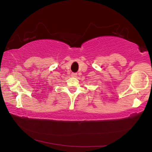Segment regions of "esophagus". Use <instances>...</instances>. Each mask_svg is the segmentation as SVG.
Returning <instances> with one entry per match:
<instances>
[{"instance_id":"obj_1","label":"esophagus","mask_w":152,"mask_h":152,"mask_svg":"<svg viewBox=\"0 0 152 152\" xmlns=\"http://www.w3.org/2000/svg\"><path fill=\"white\" fill-rule=\"evenodd\" d=\"M71 76H72V77H73V78H76V77H77V74L76 73H72Z\"/></svg>"}]
</instances>
